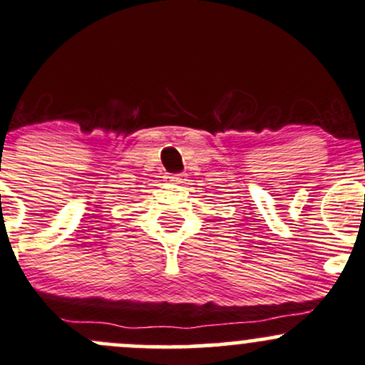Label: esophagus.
Instances as JSON below:
<instances>
[{"instance_id": "34e87169", "label": "esophagus", "mask_w": 365, "mask_h": 365, "mask_svg": "<svg viewBox=\"0 0 365 365\" xmlns=\"http://www.w3.org/2000/svg\"><path fill=\"white\" fill-rule=\"evenodd\" d=\"M168 178H170L171 183H182L183 175H170V176H168Z\"/></svg>"}]
</instances>
